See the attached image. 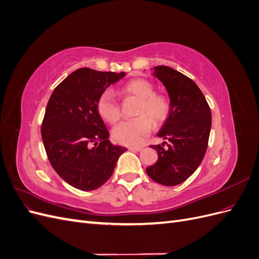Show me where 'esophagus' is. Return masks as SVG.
<instances>
[{
	"instance_id": "obj_1",
	"label": "esophagus",
	"mask_w": 259,
	"mask_h": 259,
	"mask_svg": "<svg viewBox=\"0 0 259 259\" xmlns=\"http://www.w3.org/2000/svg\"><path fill=\"white\" fill-rule=\"evenodd\" d=\"M128 149H130L131 151L138 152V151H142V150H143V147H130Z\"/></svg>"
}]
</instances>
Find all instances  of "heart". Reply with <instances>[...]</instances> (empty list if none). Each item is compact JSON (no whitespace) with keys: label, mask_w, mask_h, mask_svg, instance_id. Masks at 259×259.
<instances>
[{"label":"heart","mask_w":259,"mask_h":259,"mask_svg":"<svg viewBox=\"0 0 259 259\" xmlns=\"http://www.w3.org/2000/svg\"><path fill=\"white\" fill-rule=\"evenodd\" d=\"M121 92L125 95L139 99L136 119L123 121L112 131V136L116 143L125 146H137L151 130L152 121L161 122L165 119L169 104L167 99L154 94L153 86L146 80L136 79L125 84ZM99 115L108 123H115L121 116L120 105L109 91H105L97 100ZM149 116L151 117H148Z\"/></svg>","instance_id":"1"}]
</instances>
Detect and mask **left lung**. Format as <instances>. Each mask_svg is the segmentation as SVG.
Listing matches in <instances>:
<instances>
[{
	"mask_svg": "<svg viewBox=\"0 0 259 259\" xmlns=\"http://www.w3.org/2000/svg\"><path fill=\"white\" fill-rule=\"evenodd\" d=\"M169 96V111L158 136L166 139L150 146L158 161L146 168L148 176L164 186L184 183L199 167L207 149L211 113L203 93L191 79L166 66L153 68ZM168 145L163 148V144Z\"/></svg>",
	"mask_w": 259,
	"mask_h": 259,
	"instance_id": "left-lung-1",
	"label": "left lung"
}]
</instances>
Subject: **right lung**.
<instances>
[{
  "instance_id": "right-lung-1",
  "label": "right lung",
  "mask_w": 259,
  "mask_h": 259,
  "mask_svg": "<svg viewBox=\"0 0 259 259\" xmlns=\"http://www.w3.org/2000/svg\"><path fill=\"white\" fill-rule=\"evenodd\" d=\"M125 72L80 68L69 74L46 106L41 134L56 173L76 189L95 190L111 177L126 148L109 142V132L97 110V100Z\"/></svg>"
}]
</instances>
